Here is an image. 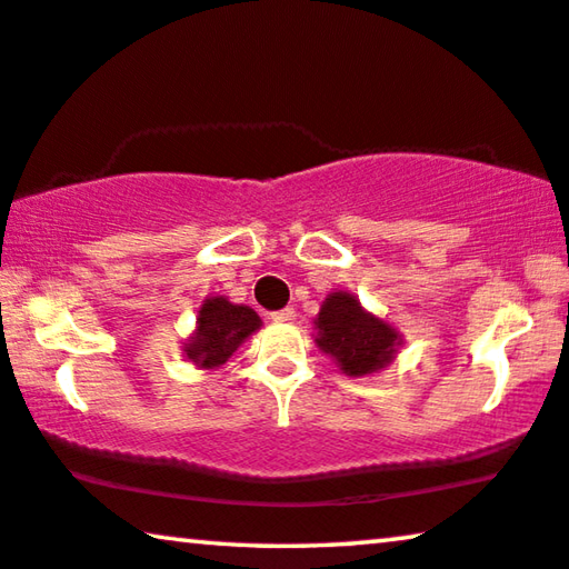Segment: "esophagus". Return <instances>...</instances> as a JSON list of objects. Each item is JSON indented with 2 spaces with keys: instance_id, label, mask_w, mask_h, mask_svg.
Instances as JSON below:
<instances>
[{
  "instance_id": "1",
  "label": "esophagus",
  "mask_w": 569,
  "mask_h": 569,
  "mask_svg": "<svg viewBox=\"0 0 569 569\" xmlns=\"http://www.w3.org/2000/svg\"><path fill=\"white\" fill-rule=\"evenodd\" d=\"M270 319L273 321H293L296 319V311L293 309H278V311H270Z\"/></svg>"
}]
</instances>
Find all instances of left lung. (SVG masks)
<instances>
[{
  "label": "left lung",
  "instance_id": "obj_1",
  "mask_svg": "<svg viewBox=\"0 0 569 569\" xmlns=\"http://www.w3.org/2000/svg\"><path fill=\"white\" fill-rule=\"evenodd\" d=\"M317 345L347 376H368L393 360L398 335L391 325L362 311L350 293H332L317 317Z\"/></svg>",
  "mask_w": 569,
  "mask_h": 569
}]
</instances>
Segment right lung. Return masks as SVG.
I'll use <instances>...</instances> for the list:
<instances>
[{
    "instance_id": "obj_1",
    "label": "right lung",
    "mask_w": 569,
    "mask_h": 569,
    "mask_svg": "<svg viewBox=\"0 0 569 569\" xmlns=\"http://www.w3.org/2000/svg\"><path fill=\"white\" fill-rule=\"evenodd\" d=\"M256 329H260V317L250 307L211 296L199 311L197 332L186 342V355L201 368H219Z\"/></svg>"
}]
</instances>
